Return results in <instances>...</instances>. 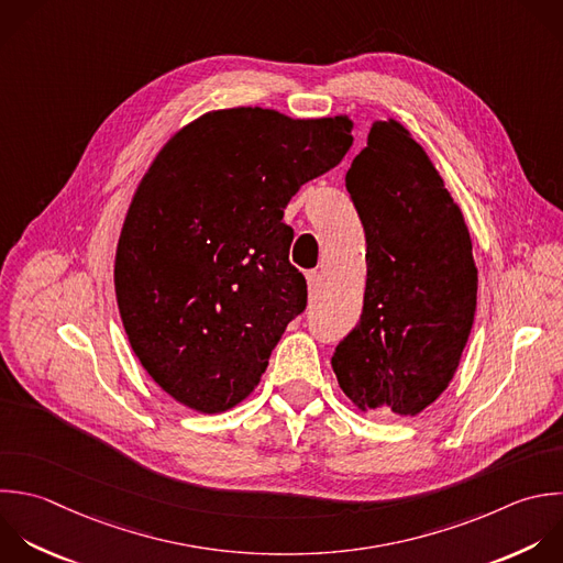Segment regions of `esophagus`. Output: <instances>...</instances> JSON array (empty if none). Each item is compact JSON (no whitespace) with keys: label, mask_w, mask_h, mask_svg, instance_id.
I'll list each match as a JSON object with an SVG mask.
<instances>
[{"label":"esophagus","mask_w":563,"mask_h":563,"mask_svg":"<svg viewBox=\"0 0 563 563\" xmlns=\"http://www.w3.org/2000/svg\"><path fill=\"white\" fill-rule=\"evenodd\" d=\"M306 279H308V290H310V295H314V292H319V288H321V273L319 271H308L306 273Z\"/></svg>","instance_id":"1"}]
</instances>
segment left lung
<instances>
[{
    "label": "left lung",
    "instance_id": "obj_1",
    "mask_svg": "<svg viewBox=\"0 0 563 563\" xmlns=\"http://www.w3.org/2000/svg\"><path fill=\"white\" fill-rule=\"evenodd\" d=\"M345 187L367 242L358 325L332 369L361 409L418 416L451 383L468 341L477 268L464 216L398 121H374Z\"/></svg>",
    "mask_w": 563,
    "mask_h": 563
}]
</instances>
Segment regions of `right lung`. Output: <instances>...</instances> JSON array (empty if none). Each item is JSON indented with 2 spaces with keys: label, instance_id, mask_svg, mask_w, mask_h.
<instances>
[{
  "label": "right lung",
  "instance_id": "right-lung-1",
  "mask_svg": "<svg viewBox=\"0 0 563 563\" xmlns=\"http://www.w3.org/2000/svg\"><path fill=\"white\" fill-rule=\"evenodd\" d=\"M352 128L343 114L211 110L152 161L119 235L114 290L134 354L174 400L220 413L260 385L308 295L284 209L343 161Z\"/></svg>",
  "mask_w": 563,
  "mask_h": 563
}]
</instances>
